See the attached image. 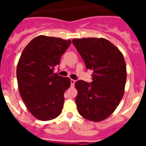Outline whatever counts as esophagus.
Segmentation results:
<instances>
[{
  "label": "esophagus",
  "instance_id": "1",
  "mask_svg": "<svg viewBox=\"0 0 146 146\" xmlns=\"http://www.w3.org/2000/svg\"><path fill=\"white\" fill-rule=\"evenodd\" d=\"M70 82H71V86H74V83H75V80H70Z\"/></svg>",
  "mask_w": 146,
  "mask_h": 146
}]
</instances>
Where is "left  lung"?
<instances>
[{
    "label": "left lung",
    "instance_id": "1",
    "mask_svg": "<svg viewBox=\"0 0 146 146\" xmlns=\"http://www.w3.org/2000/svg\"><path fill=\"white\" fill-rule=\"evenodd\" d=\"M72 43L86 69L93 71L91 83L75 82L77 110L89 121H103L115 111L123 96L126 66L123 54L105 38H74Z\"/></svg>",
    "mask_w": 146,
    "mask_h": 146
}]
</instances>
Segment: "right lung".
<instances>
[{"label":"right lung","instance_id":"add662e5","mask_svg":"<svg viewBox=\"0 0 146 146\" xmlns=\"http://www.w3.org/2000/svg\"><path fill=\"white\" fill-rule=\"evenodd\" d=\"M71 43L70 40L38 36L22 52L17 68L19 91L26 108L37 119L49 121L61 113L70 79L53 71Z\"/></svg>","mask_w":146,"mask_h":146}]
</instances>
